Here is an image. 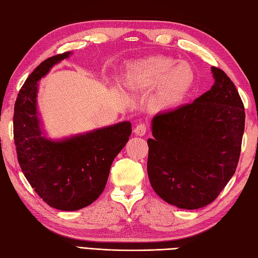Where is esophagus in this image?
<instances>
[{"instance_id": "esophagus-1", "label": "esophagus", "mask_w": 258, "mask_h": 258, "mask_svg": "<svg viewBox=\"0 0 258 258\" xmlns=\"http://www.w3.org/2000/svg\"><path fill=\"white\" fill-rule=\"evenodd\" d=\"M146 131H148V128H146V125L145 124H139L135 127L134 132H135V134L138 135V136H143V135H145Z\"/></svg>"}]
</instances>
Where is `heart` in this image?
<instances>
[{
  "instance_id": "heart-1",
  "label": "heart",
  "mask_w": 258,
  "mask_h": 258,
  "mask_svg": "<svg viewBox=\"0 0 258 258\" xmlns=\"http://www.w3.org/2000/svg\"><path fill=\"white\" fill-rule=\"evenodd\" d=\"M124 83L136 92L155 88V104L172 109L183 104L196 83V72L188 61H176L169 55H151L127 66Z\"/></svg>"
}]
</instances>
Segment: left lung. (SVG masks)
Instances as JSON below:
<instances>
[{
  "mask_svg": "<svg viewBox=\"0 0 258 258\" xmlns=\"http://www.w3.org/2000/svg\"><path fill=\"white\" fill-rule=\"evenodd\" d=\"M215 84L194 103L159 113L148 140V174L160 198L198 209L219 196L238 164L245 108L234 83L211 67Z\"/></svg>",
  "mask_w": 258,
  "mask_h": 258,
  "instance_id": "1",
  "label": "left lung"
}]
</instances>
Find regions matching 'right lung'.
Segmentation results:
<instances>
[{
    "label": "right lung",
    "mask_w": 258,
    "mask_h": 258,
    "mask_svg": "<svg viewBox=\"0 0 258 258\" xmlns=\"http://www.w3.org/2000/svg\"><path fill=\"white\" fill-rule=\"evenodd\" d=\"M72 52L40 63L25 80L14 105L13 134L18 161L40 198L52 208L75 211L93 204L105 189L110 165L132 133L130 122L96 128L61 140L42 131L38 82Z\"/></svg>",
    "instance_id": "add662e5"
}]
</instances>
